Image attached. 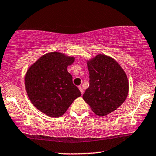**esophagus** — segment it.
<instances>
[{
	"label": "esophagus",
	"instance_id": "34e87169",
	"mask_svg": "<svg viewBox=\"0 0 156 156\" xmlns=\"http://www.w3.org/2000/svg\"><path fill=\"white\" fill-rule=\"evenodd\" d=\"M78 88H79V89H80V92H81V94H83V88H82L81 87V86H79V87H78Z\"/></svg>",
	"mask_w": 156,
	"mask_h": 156
}]
</instances>
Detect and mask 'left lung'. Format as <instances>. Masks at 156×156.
Masks as SVG:
<instances>
[{
    "label": "left lung",
    "instance_id": "8db88e82",
    "mask_svg": "<svg viewBox=\"0 0 156 156\" xmlns=\"http://www.w3.org/2000/svg\"><path fill=\"white\" fill-rule=\"evenodd\" d=\"M87 65L89 86L83 98L96 114L107 115L126 99L129 89L128 78L120 65L107 55H96Z\"/></svg>",
    "mask_w": 156,
    "mask_h": 156
}]
</instances>
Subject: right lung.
Listing matches in <instances>:
<instances>
[{
    "label": "right lung",
    "mask_w": 156,
    "mask_h": 156,
    "mask_svg": "<svg viewBox=\"0 0 156 156\" xmlns=\"http://www.w3.org/2000/svg\"><path fill=\"white\" fill-rule=\"evenodd\" d=\"M73 62V57L53 52L40 57L27 71L25 85L28 98L49 117L62 116L74 100L81 95L67 69Z\"/></svg>",
    "instance_id": "obj_1"
}]
</instances>
